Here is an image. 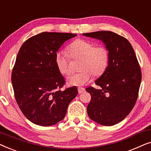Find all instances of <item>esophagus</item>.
Instances as JSON below:
<instances>
[{
	"mask_svg": "<svg viewBox=\"0 0 151 151\" xmlns=\"http://www.w3.org/2000/svg\"><path fill=\"white\" fill-rule=\"evenodd\" d=\"M78 93H79L80 94V93H83L85 89H84V88H82V87H78Z\"/></svg>",
	"mask_w": 151,
	"mask_h": 151,
	"instance_id": "obj_1",
	"label": "esophagus"
}]
</instances>
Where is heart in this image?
I'll list each match as a JSON object with an SVG mask.
<instances>
[{"label":"heart","instance_id":"obj_1","mask_svg":"<svg viewBox=\"0 0 151 151\" xmlns=\"http://www.w3.org/2000/svg\"><path fill=\"white\" fill-rule=\"evenodd\" d=\"M71 58L80 60L79 73L71 74L67 78V84L71 86H82L91 78L92 74L96 77L100 76L108 67L109 54L106 47H95L90 41L77 39L67 47ZM58 69L62 74L69 73L70 58L65 51H58L55 57Z\"/></svg>","mask_w":151,"mask_h":151}]
</instances>
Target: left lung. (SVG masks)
Wrapping results in <instances>:
<instances>
[{
    "instance_id": "obj_1",
    "label": "left lung",
    "mask_w": 151,
    "mask_h": 151,
    "mask_svg": "<svg viewBox=\"0 0 151 151\" xmlns=\"http://www.w3.org/2000/svg\"><path fill=\"white\" fill-rule=\"evenodd\" d=\"M82 35L104 43L109 54L108 67L95 83L100 89L88 87L91 96L87 106L88 117L104 126L122 121L137 101L142 73L131 43L124 37L108 31Z\"/></svg>"
}]
</instances>
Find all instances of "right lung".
I'll return each instance as SVG.
<instances>
[{
  "label": "right lung",
  "instance_id": "obj_1",
  "mask_svg": "<svg viewBox=\"0 0 151 151\" xmlns=\"http://www.w3.org/2000/svg\"><path fill=\"white\" fill-rule=\"evenodd\" d=\"M77 34L42 32L20 47L12 74L16 100L24 116L36 125L49 127L63 120L76 86L61 90L65 83L55 62L63 43Z\"/></svg>",
  "mask_w": 151,
  "mask_h": 151
}]
</instances>
